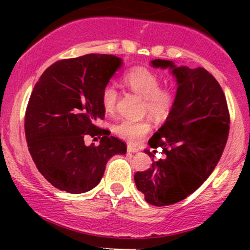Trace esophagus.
Instances as JSON below:
<instances>
[{
	"label": "esophagus",
	"instance_id": "esophagus-1",
	"mask_svg": "<svg viewBox=\"0 0 250 250\" xmlns=\"http://www.w3.org/2000/svg\"><path fill=\"white\" fill-rule=\"evenodd\" d=\"M127 151L128 153H137V151H139V149H136L135 147H133V146L129 145L127 147Z\"/></svg>",
	"mask_w": 250,
	"mask_h": 250
}]
</instances>
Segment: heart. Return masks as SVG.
I'll use <instances>...</instances> for the list:
<instances>
[{
  "label": "heart",
  "instance_id": "obj_1",
  "mask_svg": "<svg viewBox=\"0 0 250 250\" xmlns=\"http://www.w3.org/2000/svg\"><path fill=\"white\" fill-rule=\"evenodd\" d=\"M125 83L134 93L145 99V108L156 119L167 116L175 101V93L170 88H161V77L147 68L139 67L125 74ZM119 93L114 84L109 83L103 88L101 102L108 113L115 110ZM150 130L147 120L123 119L116 123L115 133L131 143H137Z\"/></svg>",
  "mask_w": 250,
  "mask_h": 250
}]
</instances>
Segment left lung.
I'll use <instances>...</instances> for the list:
<instances>
[{
	"label": "left lung",
	"mask_w": 250,
	"mask_h": 250,
	"mask_svg": "<svg viewBox=\"0 0 250 250\" xmlns=\"http://www.w3.org/2000/svg\"><path fill=\"white\" fill-rule=\"evenodd\" d=\"M154 68L169 69L177 83L173 107L165 125L149 140L150 148H162L166 159L137 171L136 188L156 207L185 200L213 173L226 147L229 111L222 88L203 68L177 67L167 60H154ZM155 153V150H154Z\"/></svg>",
	"instance_id": "8db88e82"
}]
</instances>
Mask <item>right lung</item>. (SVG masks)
<instances>
[{
    "instance_id": "right-lung-1",
    "label": "right lung",
    "mask_w": 250,
    "mask_h": 250,
    "mask_svg": "<svg viewBox=\"0 0 250 250\" xmlns=\"http://www.w3.org/2000/svg\"><path fill=\"white\" fill-rule=\"evenodd\" d=\"M122 64L120 57L105 54L61 60L34 87L24 119L28 149L40 173L60 190H91L108 160L127 151L125 142L96 125L105 114L103 88ZM88 134L99 136L100 145L85 146Z\"/></svg>"
}]
</instances>
